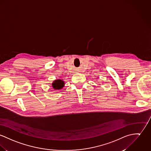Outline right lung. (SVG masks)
Masks as SVG:
<instances>
[{"label": "right lung", "mask_w": 151, "mask_h": 151, "mask_svg": "<svg viewBox=\"0 0 151 151\" xmlns=\"http://www.w3.org/2000/svg\"><path fill=\"white\" fill-rule=\"evenodd\" d=\"M64 82L60 79L56 80L52 83V87L55 90L61 89L64 87Z\"/></svg>", "instance_id": "add662e5"}]
</instances>
